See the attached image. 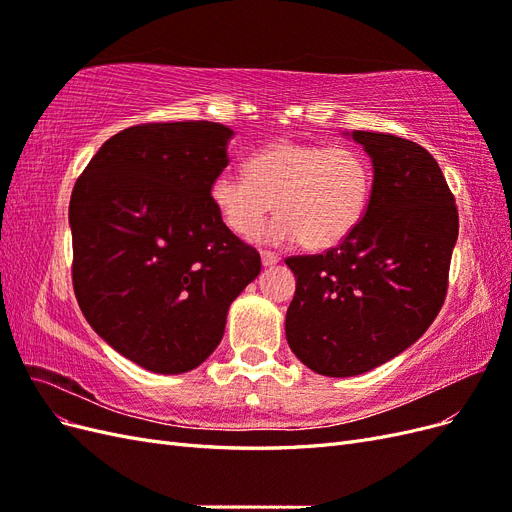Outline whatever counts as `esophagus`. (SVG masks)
I'll return each instance as SVG.
<instances>
[{
	"label": "esophagus",
	"mask_w": 512,
	"mask_h": 512,
	"mask_svg": "<svg viewBox=\"0 0 512 512\" xmlns=\"http://www.w3.org/2000/svg\"><path fill=\"white\" fill-rule=\"evenodd\" d=\"M260 260H262V267H273V265H277V262H280V256H277L275 252H260Z\"/></svg>",
	"instance_id": "obj_1"
}]
</instances>
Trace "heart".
Listing matches in <instances>:
<instances>
[{
  "instance_id": "b5f03b06",
  "label": "heart",
  "mask_w": 512,
  "mask_h": 512,
  "mask_svg": "<svg viewBox=\"0 0 512 512\" xmlns=\"http://www.w3.org/2000/svg\"><path fill=\"white\" fill-rule=\"evenodd\" d=\"M245 177L215 175L209 200L220 220L252 239L273 211L269 241L297 239L307 250H329L359 226L369 192L371 168L359 151L280 141L245 162Z\"/></svg>"
}]
</instances>
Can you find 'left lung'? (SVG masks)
I'll use <instances>...</instances> for the list:
<instances>
[{
  "instance_id": "1",
  "label": "left lung",
  "mask_w": 512,
  "mask_h": 512,
  "mask_svg": "<svg viewBox=\"0 0 512 512\" xmlns=\"http://www.w3.org/2000/svg\"><path fill=\"white\" fill-rule=\"evenodd\" d=\"M374 166L363 220L327 254L292 256L286 339L320 376L348 378L410 348L436 320L459 235L455 198L431 153L354 130Z\"/></svg>"
}]
</instances>
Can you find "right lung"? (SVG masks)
I'll return each mask as SVG.
<instances>
[{
  "mask_svg": "<svg viewBox=\"0 0 512 512\" xmlns=\"http://www.w3.org/2000/svg\"><path fill=\"white\" fill-rule=\"evenodd\" d=\"M232 136L213 121L132 126L108 138L72 190L76 301L108 346L153 374L203 363L230 303L260 273V254L209 200Z\"/></svg>",
  "mask_w": 512,
  "mask_h": 512,
  "instance_id": "add662e5",
  "label": "right lung"
}]
</instances>
